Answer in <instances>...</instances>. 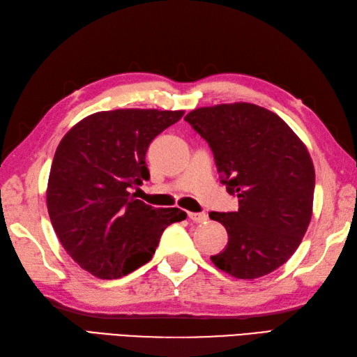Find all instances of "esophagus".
Wrapping results in <instances>:
<instances>
[{
    "instance_id": "34e87169",
    "label": "esophagus",
    "mask_w": 357,
    "mask_h": 357,
    "mask_svg": "<svg viewBox=\"0 0 357 357\" xmlns=\"http://www.w3.org/2000/svg\"><path fill=\"white\" fill-rule=\"evenodd\" d=\"M188 216H189V220H192L194 222H204V221H207V215L203 213V212H199V213H197V212H188Z\"/></svg>"
}]
</instances>
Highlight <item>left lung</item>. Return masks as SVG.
Returning a JSON list of instances; mask_svg holds the SVG:
<instances>
[{
  "label": "left lung",
  "mask_w": 357,
  "mask_h": 357,
  "mask_svg": "<svg viewBox=\"0 0 357 357\" xmlns=\"http://www.w3.org/2000/svg\"><path fill=\"white\" fill-rule=\"evenodd\" d=\"M213 153L220 181L239 198L236 212H211L229 242L211 260L251 280L282 266L312 218L315 168L300 137L274 112L250 102L199 107L185 116Z\"/></svg>",
  "instance_id": "1"
}]
</instances>
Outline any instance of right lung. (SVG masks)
<instances>
[{
    "label": "right lung",
    "mask_w": 357,
    "mask_h": 357,
    "mask_svg": "<svg viewBox=\"0 0 357 357\" xmlns=\"http://www.w3.org/2000/svg\"><path fill=\"white\" fill-rule=\"evenodd\" d=\"M183 110L97 112L60 141L47 206L66 253L98 279H119L151 260L163 230L183 221L177 207L155 208L130 189L150 178L145 154Z\"/></svg>",
    "instance_id": "1"
}]
</instances>
